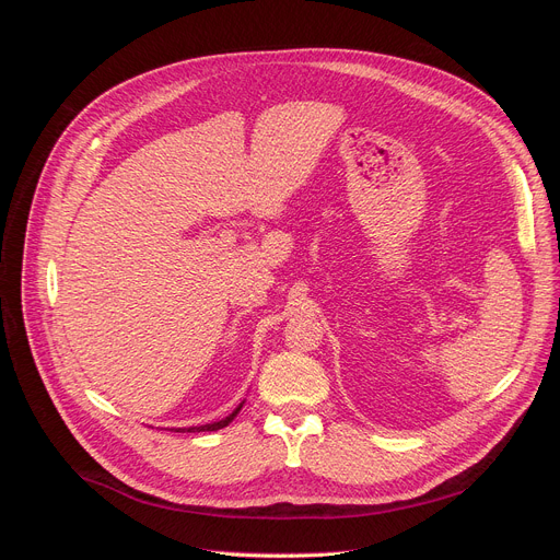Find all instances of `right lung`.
Segmentation results:
<instances>
[{"label": "right lung", "instance_id": "add662e5", "mask_svg": "<svg viewBox=\"0 0 560 560\" xmlns=\"http://www.w3.org/2000/svg\"><path fill=\"white\" fill-rule=\"evenodd\" d=\"M243 404L245 401H241L238 406H235L231 413L226 416V418H222V420H218V422H211V424H199V427H176V429H170V431H176V433H199V431H218V429H224L226 424H231V420L241 413V408H243Z\"/></svg>", "mask_w": 560, "mask_h": 560}]
</instances>
